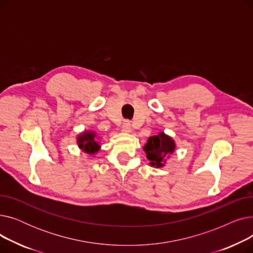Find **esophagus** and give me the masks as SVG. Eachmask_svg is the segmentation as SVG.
Returning a JSON list of instances; mask_svg holds the SVG:
<instances>
[{"mask_svg": "<svg viewBox=\"0 0 253 253\" xmlns=\"http://www.w3.org/2000/svg\"><path fill=\"white\" fill-rule=\"evenodd\" d=\"M131 123L130 121H125L122 125V131L123 132H126V133H129V132H131Z\"/></svg>", "mask_w": 253, "mask_h": 253, "instance_id": "esophagus-1", "label": "esophagus"}]
</instances>
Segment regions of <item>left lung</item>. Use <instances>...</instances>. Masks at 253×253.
<instances>
[{
	"mask_svg": "<svg viewBox=\"0 0 253 253\" xmlns=\"http://www.w3.org/2000/svg\"><path fill=\"white\" fill-rule=\"evenodd\" d=\"M175 150V142L164 132H160L158 135H154L148 139L143 151L147 154L150 165L156 168L164 166L166 158L173 154Z\"/></svg>",
	"mask_w": 253,
	"mask_h": 253,
	"instance_id": "8db88e82",
	"label": "left lung"
}]
</instances>
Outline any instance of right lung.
I'll return each mask as SVG.
<instances>
[{
    "label": "right lung",
    "instance_id": "1",
    "mask_svg": "<svg viewBox=\"0 0 253 253\" xmlns=\"http://www.w3.org/2000/svg\"><path fill=\"white\" fill-rule=\"evenodd\" d=\"M95 136L96 134L93 131H84L77 139L79 148L89 155L96 154L100 149V145L96 141Z\"/></svg>",
    "mask_w": 253,
    "mask_h": 253
}]
</instances>
